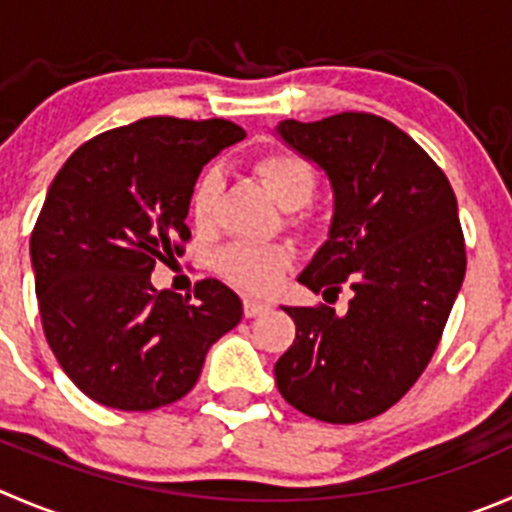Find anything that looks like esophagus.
<instances>
[{
    "label": "esophagus",
    "instance_id": "34e87169",
    "mask_svg": "<svg viewBox=\"0 0 512 512\" xmlns=\"http://www.w3.org/2000/svg\"><path fill=\"white\" fill-rule=\"evenodd\" d=\"M271 309L269 301H261V299H243V314L248 316V319H253V316H261L266 314V311Z\"/></svg>",
    "mask_w": 512,
    "mask_h": 512
}]
</instances>
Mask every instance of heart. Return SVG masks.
Wrapping results in <instances>:
<instances>
[{"instance_id":"obj_1","label":"heart","mask_w":512,"mask_h":512,"mask_svg":"<svg viewBox=\"0 0 512 512\" xmlns=\"http://www.w3.org/2000/svg\"><path fill=\"white\" fill-rule=\"evenodd\" d=\"M253 173L259 175L269 196L286 211H296V208L306 206L316 193V170L299 153L276 150V153L261 155V158L253 160ZM216 198L218 175L206 173L198 180L191 198V213L198 228L211 226ZM294 259L296 251L291 243H266V246L231 243V246H223L216 253L213 266L236 289L264 294V291H271L284 279Z\"/></svg>"}]
</instances>
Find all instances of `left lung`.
I'll list each match as a JSON object with an SVG mask.
<instances>
[{"instance_id":"1","label":"left lung","mask_w":512,"mask_h":512,"mask_svg":"<svg viewBox=\"0 0 512 512\" xmlns=\"http://www.w3.org/2000/svg\"><path fill=\"white\" fill-rule=\"evenodd\" d=\"M276 133L334 191L329 238L299 281L324 299L352 289L347 314L284 306L296 339L276 362V387L314 420H372L425 372L465 279L457 198L440 165L379 115L284 120Z\"/></svg>"}]
</instances>
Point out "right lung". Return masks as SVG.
<instances>
[{
    "instance_id": "obj_1",
    "label": "right lung",
    "mask_w": 512,
    "mask_h": 512,
    "mask_svg": "<svg viewBox=\"0 0 512 512\" xmlns=\"http://www.w3.org/2000/svg\"><path fill=\"white\" fill-rule=\"evenodd\" d=\"M243 135L223 118H143L87 140L52 180L29 238L42 329L100 405L145 412L186 397L211 344L241 321L221 281H198L188 305L150 274L191 238L203 165Z\"/></svg>"
}]
</instances>
